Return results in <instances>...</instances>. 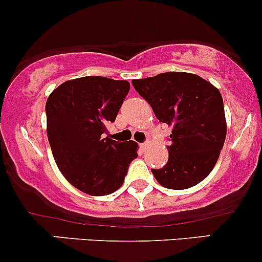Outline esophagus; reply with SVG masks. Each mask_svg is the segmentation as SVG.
Instances as JSON below:
<instances>
[{
    "instance_id": "1",
    "label": "esophagus",
    "mask_w": 262,
    "mask_h": 262,
    "mask_svg": "<svg viewBox=\"0 0 262 262\" xmlns=\"http://www.w3.org/2000/svg\"><path fill=\"white\" fill-rule=\"evenodd\" d=\"M148 145H149V142H144V143H142V144H140V148L144 150L145 148H148Z\"/></svg>"
}]
</instances>
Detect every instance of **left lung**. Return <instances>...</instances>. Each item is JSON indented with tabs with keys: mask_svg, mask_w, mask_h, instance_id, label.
<instances>
[{
	"mask_svg": "<svg viewBox=\"0 0 262 262\" xmlns=\"http://www.w3.org/2000/svg\"><path fill=\"white\" fill-rule=\"evenodd\" d=\"M152 106L157 119L172 126L167 164L152 169L159 184L169 189L196 186L213 169L226 139L221 93L196 74L169 71L132 80Z\"/></svg>",
	"mask_w": 262,
	"mask_h": 262,
	"instance_id": "left-lung-1",
	"label": "left lung"
}]
</instances>
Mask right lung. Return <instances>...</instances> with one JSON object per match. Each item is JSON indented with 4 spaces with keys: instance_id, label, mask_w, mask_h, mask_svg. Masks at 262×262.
I'll list each match as a JSON object with an SVG mask.
<instances>
[{
    "instance_id": "add662e5",
    "label": "right lung",
    "mask_w": 262,
    "mask_h": 262,
    "mask_svg": "<svg viewBox=\"0 0 262 262\" xmlns=\"http://www.w3.org/2000/svg\"><path fill=\"white\" fill-rule=\"evenodd\" d=\"M130 85L126 80L84 76L62 82L46 101L48 138L60 172L90 196L120 188L128 167L138 157L133 140L117 142L106 133Z\"/></svg>"
}]
</instances>
